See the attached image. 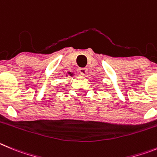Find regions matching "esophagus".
<instances>
[{
    "label": "esophagus",
    "mask_w": 157,
    "mask_h": 157,
    "mask_svg": "<svg viewBox=\"0 0 157 157\" xmlns=\"http://www.w3.org/2000/svg\"><path fill=\"white\" fill-rule=\"evenodd\" d=\"M79 73H81L82 75H87V68H80L79 69Z\"/></svg>",
    "instance_id": "esophagus-1"
}]
</instances>
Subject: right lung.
<instances>
[{
  "mask_svg": "<svg viewBox=\"0 0 157 157\" xmlns=\"http://www.w3.org/2000/svg\"><path fill=\"white\" fill-rule=\"evenodd\" d=\"M70 75H72V74H70Z\"/></svg>",
  "mask_w": 157,
  "mask_h": 157,
  "instance_id": "1",
  "label": "right lung"
}]
</instances>
